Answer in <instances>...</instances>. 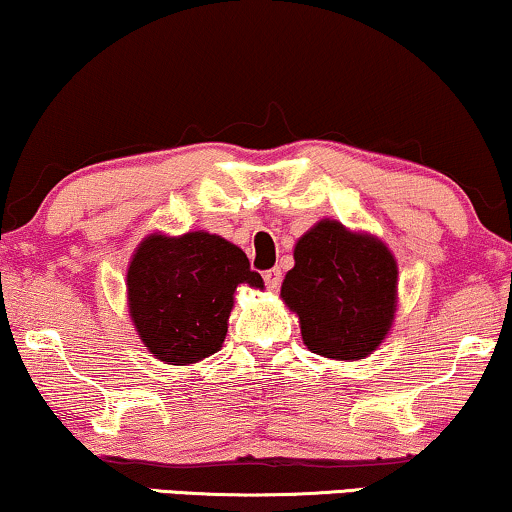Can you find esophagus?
I'll return each mask as SVG.
<instances>
[{
  "label": "esophagus",
  "mask_w": 512,
  "mask_h": 512,
  "mask_svg": "<svg viewBox=\"0 0 512 512\" xmlns=\"http://www.w3.org/2000/svg\"><path fill=\"white\" fill-rule=\"evenodd\" d=\"M263 282H265V286H268L270 291H277L279 284H282V270H279V268L265 270L263 272Z\"/></svg>",
  "instance_id": "obj_1"
}]
</instances>
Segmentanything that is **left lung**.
Listing matches in <instances>:
<instances>
[{"instance_id": "left-lung-1", "label": "left lung", "mask_w": 512, "mask_h": 512, "mask_svg": "<svg viewBox=\"0 0 512 512\" xmlns=\"http://www.w3.org/2000/svg\"><path fill=\"white\" fill-rule=\"evenodd\" d=\"M282 298L300 317L307 349L328 359H363L387 335L396 310V261L380 240L321 221L293 251Z\"/></svg>"}]
</instances>
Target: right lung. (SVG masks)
Listing matches in <instances>:
<instances>
[{"instance_id": "1", "label": "right lung", "mask_w": 512, "mask_h": 512, "mask_svg": "<svg viewBox=\"0 0 512 512\" xmlns=\"http://www.w3.org/2000/svg\"><path fill=\"white\" fill-rule=\"evenodd\" d=\"M240 284L263 289L247 254L223 237H146L128 270L130 314L139 338L172 366L219 352Z\"/></svg>"}]
</instances>
